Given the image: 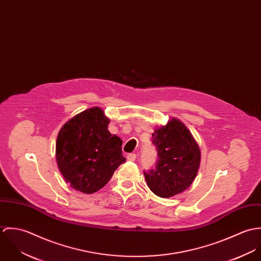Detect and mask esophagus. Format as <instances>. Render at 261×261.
Listing matches in <instances>:
<instances>
[{
    "label": "esophagus",
    "instance_id": "obj_1",
    "mask_svg": "<svg viewBox=\"0 0 261 261\" xmlns=\"http://www.w3.org/2000/svg\"><path fill=\"white\" fill-rule=\"evenodd\" d=\"M126 158H127V160H128V161H130V162H134V161H136V159H137V154L132 152V153H128Z\"/></svg>",
    "mask_w": 261,
    "mask_h": 261
}]
</instances>
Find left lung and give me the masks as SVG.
<instances>
[{
  "instance_id": "8db88e82",
  "label": "left lung",
  "mask_w": 261,
  "mask_h": 261,
  "mask_svg": "<svg viewBox=\"0 0 261 261\" xmlns=\"http://www.w3.org/2000/svg\"><path fill=\"white\" fill-rule=\"evenodd\" d=\"M151 144L158 151V160L154 168L144 171L151 192L169 198L185 191L195 180L201 160L200 149L189 129L173 118L154 129Z\"/></svg>"
}]
</instances>
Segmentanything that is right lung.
Segmentation results:
<instances>
[{"label":"right lung","mask_w":261,"mask_h":261,"mask_svg":"<svg viewBox=\"0 0 261 261\" xmlns=\"http://www.w3.org/2000/svg\"><path fill=\"white\" fill-rule=\"evenodd\" d=\"M102 110L93 108L76 114L60 129L56 160L66 183L91 194L106 186L114 171L125 162L122 141L112 135Z\"/></svg>","instance_id":"1"}]
</instances>
